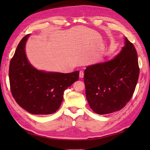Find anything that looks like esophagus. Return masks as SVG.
Wrapping results in <instances>:
<instances>
[{"label": "esophagus", "instance_id": "obj_1", "mask_svg": "<svg viewBox=\"0 0 150 150\" xmlns=\"http://www.w3.org/2000/svg\"><path fill=\"white\" fill-rule=\"evenodd\" d=\"M84 77V72L83 71H80L79 72V78H83Z\"/></svg>", "mask_w": 150, "mask_h": 150}]
</instances>
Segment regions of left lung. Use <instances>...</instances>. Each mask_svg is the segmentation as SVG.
Returning a JSON list of instances; mask_svg holds the SVG:
<instances>
[{"label": "left lung", "mask_w": 150, "mask_h": 150, "mask_svg": "<svg viewBox=\"0 0 150 150\" xmlns=\"http://www.w3.org/2000/svg\"><path fill=\"white\" fill-rule=\"evenodd\" d=\"M125 45L112 59L89 66L84 71L86 96L90 108L99 115L123 108L134 92L139 73L134 45Z\"/></svg>", "instance_id": "1"}]
</instances>
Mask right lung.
<instances>
[{"mask_svg":"<svg viewBox=\"0 0 150 150\" xmlns=\"http://www.w3.org/2000/svg\"><path fill=\"white\" fill-rule=\"evenodd\" d=\"M26 35L18 44L9 66L11 91L19 105L33 115H50L59 108L65 89L79 79V71L71 73L35 69L26 57Z\"/></svg>","mask_w":150,"mask_h":150,"instance_id":"obj_1","label":"right lung"}]
</instances>
